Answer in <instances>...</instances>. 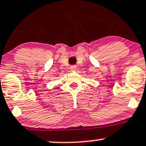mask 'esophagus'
Wrapping results in <instances>:
<instances>
[{
    "instance_id": "obj_1",
    "label": "esophagus",
    "mask_w": 146,
    "mask_h": 146,
    "mask_svg": "<svg viewBox=\"0 0 146 146\" xmlns=\"http://www.w3.org/2000/svg\"><path fill=\"white\" fill-rule=\"evenodd\" d=\"M70 69H71V71H76L77 66H75V65L71 66V67H70Z\"/></svg>"
}]
</instances>
